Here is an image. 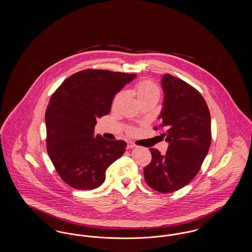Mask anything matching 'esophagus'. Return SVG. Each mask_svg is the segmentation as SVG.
Wrapping results in <instances>:
<instances>
[{
  "instance_id": "esophagus-1",
  "label": "esophagus",
  "mask_w": 252,
  "mask_h": 252,
  "mask_svg": "<svg viewBox=\"0 0 252 252\" xmlns=\"http://www.w3.org/2000/svg\"><path fill=\"white\" fill-rule=\"evenodd\" d=\"M133 147H135V144H133V143H127V148H133Z\"/></svg>"
}]
</instances>
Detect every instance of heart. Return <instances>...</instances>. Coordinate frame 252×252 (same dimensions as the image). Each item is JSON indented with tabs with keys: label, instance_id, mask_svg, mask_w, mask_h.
I'll use <instances>...</instances> for the list:
<instances>
[{
	"label": "heart",
	"instance_id": "b5f03b06",
	"mask_svg": "<svg viewBox=\"0 0 252 252\" xmlns=\"http://www.w3.org/2000/svg\"><path fill=\"white\" fill-rule=\"evenodd\" d=\"M132 93H133L134 95L137 97L139 102L143 101L144 99H147V98H151V97H158V96H159V90H158V86L154 82H152L151 80L146 79V78L141 79L138 82H136L135 85L133 86ZM122 96H123V93L120 92V93L116 94L115 96L113 97L112 108L117 107V105L119 104V102L122 99ZM134 131H135V128L132 127V126L127 128L128 133H132Z\"/></svg>",
	"mask_w": 252,
	"mask_h": 252
}]
</instances>
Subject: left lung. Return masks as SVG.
I'll use <instances>...</instances> for the list:
<instances>
[{
	"label": "left lung",
	"instance_id": "1",
	"mask_svg": "<svg viewBox=\"0 0 252 252\" xmlns=\"http://www.w3.org/2000/svg\"><path fill=\"white\" fill-rule=\"evenodd\" d=\"M161 85L162 123L154 126L169 143L165 155L149 148L152 159L144 169L145 182L157 192L178 191L197 175L212 142L211 115L201 94L184 80L166 73Z\"/></svg>",
	"mask_w": 252,
	"mask_h": 252
}]
</instances>
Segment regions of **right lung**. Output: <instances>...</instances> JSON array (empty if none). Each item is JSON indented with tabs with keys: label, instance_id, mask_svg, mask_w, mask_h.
<instances>
[{
	"label": "right lung",
	"instance_id": "obj_1",
	"mask_svg": "<svg viewBox=\"0 0 252 252\" xmlns=\"http://www.w3.org/2000/svg\"><path fill=\"white\" fill-rule=\"evenodd\" d=\"M134 73L87 69L68 77L45 112L46 148L57 173L76 190H94L123 156L126 143L94 136L96 118L108 115L113 97Z\"/></svg>",
	"mask_w": 252,
	"mask_h": 252
}]
</instances>
